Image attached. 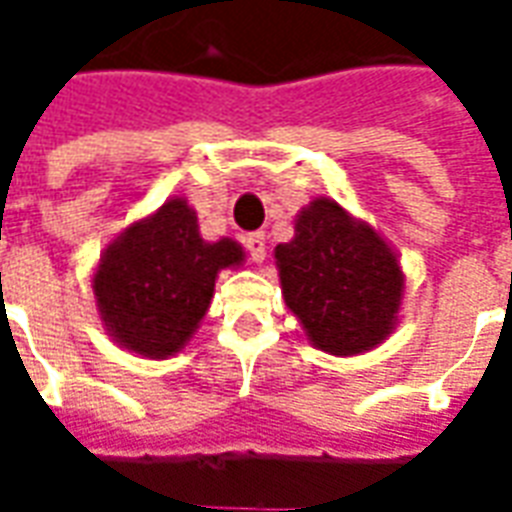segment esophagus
I'll list each match as a JSON object with an SVG mask.
<instances>
[{
  "label": "esophagus",
  "instance_id": "34e87169",
  "mask_svg": "<svg viewBox=\"0 0 512 512\" xmlns=\"http://www.w3.org/2000/svg\"><path fill=\"white\" fill-rule=\"evenodd\" d=\"M246 252H249V257L255 260V263H263L266 260V235L263 233H252L246 235Z\"/></svg>",
  "mask_w": 512,
  "mask_h": 512
}]
</instances>
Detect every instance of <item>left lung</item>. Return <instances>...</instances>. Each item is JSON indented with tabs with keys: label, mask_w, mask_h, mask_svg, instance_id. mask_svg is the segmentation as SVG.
I'll use <instances>...</instances> for the list:
<instances>
[{
	"label": "left lung",
	"mask_w": 512,
	"mask_h": 512,
	"mask_svg": "<svg viewBox=\"0 0 512 512\" xmlns=\"http://www.w3.org/2000/svg\"><path fill=\"white\" fill-rule=\"evenodd\" d=\"M274 255L285 301L321 351L362 354L392 332L403 299L400 266L384 238L334 200L310 202L293 241Z\"/></svg>",
	"instance_id": "1"
}]
</instances>
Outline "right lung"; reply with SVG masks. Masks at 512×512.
<instances>
[{"label":"right lung","mask_w":512,"mask_h":512,"mask_svg":"<svg viewBox=\"0 0 512 512\" xmlns=\"http://www.w3.org/2000/svg\"><path fill=\"white\" fill-rule=\"evenodd\" d=\"M241 246L202 241L197 216L169 200L147 222L128 227L101 257L93 279L101 318L117 343L164 359L175 354L208 310L219 268L238 266Z\"/></svg>","instance_id":"add662e5"}]
</instances>
